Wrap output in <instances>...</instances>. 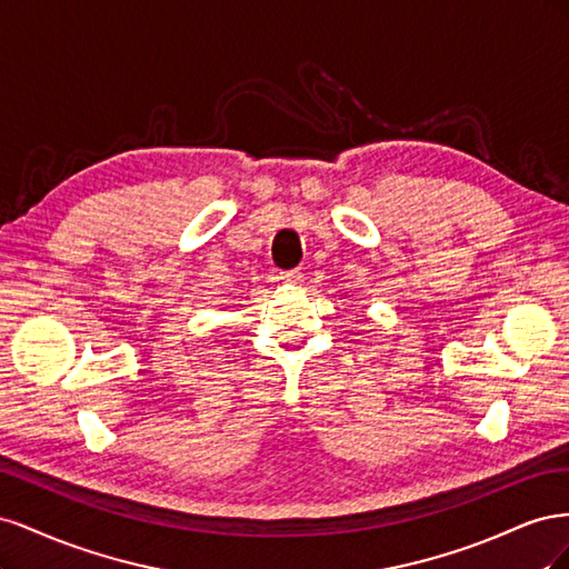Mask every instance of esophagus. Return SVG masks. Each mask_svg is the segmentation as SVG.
I'll return each instance as SVG.
<instances>
[{
	"mask_svg": "<svg viewBox=\"0 0 569 569\" xmlns=\"http://www.w3.org/2000/svg\"><path fill=\"white\" fill-rule=\"evenodd\" d=\"M280 278L289 284H301L303 282V272L301 270H284L280 272Z\"/></svg>",
	"mask_w": 569,
	"mask_h": 569,
	"instance_id": "1",
	"label": "esophagus"
}]
</instances>
